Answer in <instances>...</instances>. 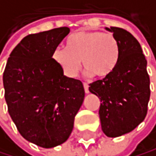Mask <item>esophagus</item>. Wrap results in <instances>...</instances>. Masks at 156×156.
<instances>
[{
	"label": "esophagus",
	"mask_w": 156,
	"mask_h": 156,
	"mask_svg": "<svg viewBox=\"0 0 156 156\" xmlns=\"http://www.w3.org/2000/svg\"><path fill=\"white\" fill-rule=\"evenodd\" d=\"M83 87H84V91H85V93H88V92H89L88 84H87V83H83Z\"/></svg>",
	"instance_id": "obj_1"
}]
</instances>
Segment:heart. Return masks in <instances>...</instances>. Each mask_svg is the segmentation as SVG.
<instances>
[{"instance_id":"obj_1","label":"heart","mask_w":156,"mask_h":156,"mask_svg":"<svg viewBox=\"0 0 156 156\" xmlns=\"http://www.w3.org/2000/svg\"><path fill=\"white\" fill-rule=\"evenodd\" d=\"M120 57L119 43L111 33L100 31H77L69 36L66 49H56L55 63L69 79L75 77L80 69V61L87 76H110L117 67Z\"/></svg>"}]
</instances>
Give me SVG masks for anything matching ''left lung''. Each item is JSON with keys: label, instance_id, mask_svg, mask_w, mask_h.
Wrapping results in <instances>:
<instances>
[{"label": "left lung", "instance_id": "8db88e82", "mask_svg": "<svg viewBox=\"0 0 156 156\" xmlns=\"http://www.w3.org/2000/svg\"><path fill=\"white\" fill-rule=\"evenodd\" d=\"M116 37L119 62L110 76L89 84V91L101 103V129L109 138H117L138 127L147 116L151 96L147 62L139 41L127 30L105 27Z\"/></svg>", "mask_w": 156, "mask_h": 156}]
</instances>
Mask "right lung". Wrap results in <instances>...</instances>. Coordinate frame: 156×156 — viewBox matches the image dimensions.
I'll return each mask as SVG.
<instances>
[{"label":"right lung","mask_w":156,"mask_h":156,"mask_svg":"<svg viewBox=\"0 0 156 156\" xmlns=\"http://www.w3.org/2000/svg\"><path fill=\"white\" fill-rule=\"evenodd\" d=\"M69 33V27H59L27 35L10 53L3 76L10 118L26 140L44 148L69 139L84 99L83 83L67 77L53 59Z\"/></svg>","instance_id":"right-lung-1"}]
</instances>
